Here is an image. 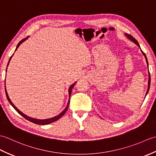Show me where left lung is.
Here are the masks:
<instances>
[{
	"mask_svg": "<svg viewBox=\"0 0 156 156\" xmlns=\"http://www.w3.org/2000/svg\"><path fill=\"white\" fill-rule=\"evenodd\" d=\"M126 35L127 36V37L130 39V40H131L132 41H133L135 44H136L137 45H138L139 47L140 48V45H139V44H138V42H137V41L136 40V39H135L133 36L132 35H129V34H126ZM141 51H142V54H144V55L145 56V59H146V62H147V66H148V62H147V58H146V55H145V53L141 50ZM150 82H151V78H150V72H149V80H148V88H147V92H146V94H145V97H146V95L147 94V93H148V92H149V90H150Z\"/></svg>",
	"mask_w": 156,
	"mask_h": 156,
	"instance_id": "left-lung-1",
	"label": "left lung"
}]
</instances>
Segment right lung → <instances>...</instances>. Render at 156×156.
<instances>
[{
    "label": "right lung",
    "instance_id": "obj_1",
    "mask_svg": "<svg viewBox=\"0 0 156 156\" xmlns=\"http://www.w3.org/2000/svg\"><path fill=\"white\" fill-rule=\"evenodd\" d=\"M27 37H25V38H24V39H23L21 41H19V44H18L17 46H16V48L15 51L16 50V49H17V48H19V46L20 45V44H21V43H23V42L25 40H26V39H27ZM13 54H12V55L11 56V58L9 59V62H8V64H7V67H8V65H9V62H10V60H11V58L12 57ZM6 69H7V68H6ZM75 84H76V82H75L74 84H73L71 86V87L69 88V98H70L71 93H72V90L73 87H74ZM5 92H6V98H7V99H8L9 102H10V104H11V105L12 106V107L15 109V110L16 111V112H17L18 113H19L20 115H21L22 116V117H24L25 119H27V120H28V121H31V122H34V123L37 124V125H48V124L51 123V122H54V121H55L58 120V119H59V118H61V117H62V116L65 114V112H66V111H67V110H68V106H69V99L68 102V105H67V107H66V108L64 109V111H63L61 112L60 114L58 115H57V116H56V117H54L51 118V119H37L31 118V117H28V116L25 115V114H23V112H21V111H20L19 110V109H18L17 108H16V107H15V106L14 105L12 104V102H11V100H10V98H9V97L8 94H7V92H6V87H5Z\"/></svg>",
    "mask_w": 156,
    "mask_h": 156
}]
</instances>
